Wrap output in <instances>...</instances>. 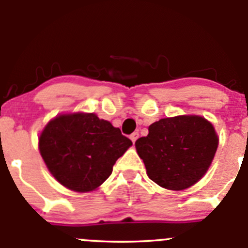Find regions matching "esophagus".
Instances as JSON below:
<instances>
[{
	"label": "esophagus",
	"instance_id": "obj_1",
	"mask_svg": "<svg viewBox=\"0 0 248 248\" xmlns=\"http://www.w3.org/2000/svg\"><path fill=\"white\" fill-rule=\"evenodd\" d=\"M138 137H139V133H138V132H133V133H132L131 136H129V138H131V140L133 141V143H134V141H136L137 139H138Z\"/></svg>",
	"mask_w": 248,
	"mask_h": 248
}]
</instances>
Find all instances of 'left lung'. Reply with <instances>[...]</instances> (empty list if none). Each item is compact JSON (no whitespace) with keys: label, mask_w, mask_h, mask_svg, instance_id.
Instances as JSON below:
<instances>
[{"label":"left lung","mask_w":248,"mask_h":248,"mask_svg":"<svg viewBox=\"0 0 248 248\" xmlns=\"http://www.w3.org/2000/svg\"><path fill=\"white\" fill-rule=\"evenodd\" d=\"M218 148L212 124L196 115L167 117L149 126L136 141L149 178L170 190H183L207 172Z\"/></svg>","instance_id":"left-lung-1"}]
</instances>
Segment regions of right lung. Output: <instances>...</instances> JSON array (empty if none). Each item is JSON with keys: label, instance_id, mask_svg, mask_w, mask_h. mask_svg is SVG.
<instances>
[{"label": "right lung", "instance_id": "right-lung-1", "mask_svg": "<svg viewBox=\"0 0 248 248\" xmlns=\"http://www.w3.org/2000/svg\"><path fill=\"white\" fill-rule=\"evenodd\" d=\"M131 145L109 121L83 112L50 120L38 139L41 156L53 177L78 193L102 185Z\"/></svg>", "mask_w": 248, "mask_h": 248}]
</instances>
